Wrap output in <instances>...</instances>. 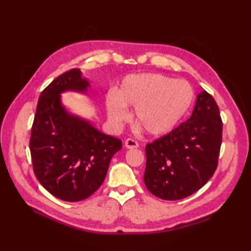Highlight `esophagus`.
Returning a JSON list of instances; mask_svg holds the SVG:
<instances>
[{
  "label": "esophagus",
  "instance_id": "obj_1",
  "mask_svg": "<svg viewBox=\"0 0 251 251\" xmlns=\"http://www.w3.org/2000/svg\"><path fill=\"white\" fill-rule=\"evenodd\" d=\"M125 147L127 149H136V148L139 147V143H138L136 140L128 138V139L125 140Z\"/></svg>",
  "mask_w": 251,
  "mask_h": 251
}]
</instances>
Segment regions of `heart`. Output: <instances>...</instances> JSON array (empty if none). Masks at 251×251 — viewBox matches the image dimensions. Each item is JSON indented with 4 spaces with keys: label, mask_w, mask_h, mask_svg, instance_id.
Segmentation results:
<instances>
[{
    "label": "heart",
    "mask_w": 251,
    "mask_h": 251,
    "mask_svg": "<svg viewBox=\"0 0 251 251\" xmlns=\"http://www.w3.org/2000/svg\"><path fill=\"white\" fill-rule=\"evenodd\" d=\"M194 99V90L185 79H174L159 73L130 74L105 97L106 113L120 126L135 108L136 125L147 134L162 136L175 128Z\"/></svg>",
    "instance_id": "heart-1"
}]
</instances>
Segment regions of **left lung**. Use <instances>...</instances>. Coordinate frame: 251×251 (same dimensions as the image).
I'll use <instances>...</instances> for the list:
<instances>
[{"label": "left lung", "mask_w": 251, "mask_h": 251, "mask_svg": "<svg viewBox=\"0 0 251 251\" xmlns=\"http://www.w3.org/2000/svg\"><path fill=\"white\" fill-rule=\"evenodd\" d=\"M221 142L219 106L204 90L197 95L188 121L146 146L147 189L166 201L195 193L215 174Z\"/></svg>", "instance_id": "1"}]
</instances>
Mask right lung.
I'll list each match as a JSON object with an SVG mask.
<instances>
[{"label":"right lung","instance_id":"1","mask_svg":"<svg viewBox=\"0 0 251 251\" xmlns=\"http://www.w3.org/2000/svg\"><path fill=\"white\" fill-rule=\"evenodd\" d=\"M89 82L79 69L55 78L37 101L30 152L37 180L51 195L67 201L87 199L102 184L122 141L73 115L61 103L67 90L86 93Z\"/></svg>","mask_w":251,"mask_h":251}]
</instances>
